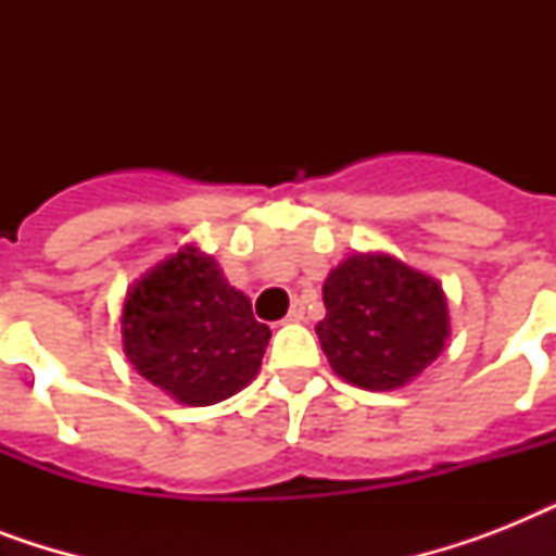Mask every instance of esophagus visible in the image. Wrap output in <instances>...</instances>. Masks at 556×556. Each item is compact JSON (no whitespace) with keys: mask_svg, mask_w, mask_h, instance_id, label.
<instances>
[{"mask_svg":"<svg viewBox=\"0 0 556 556\" xmlns=\"http://www.w3.org/2000/svg\"><path fill=\"white\" fill-rule=\"evenodd\" d=\"M288 323H300V320H305V300H294V303H291V308H288V317H286Z\"/></svg>","mask_w":556,"mask_h":556,"instance_id":"1","label":"esophagus"}]
</instances>
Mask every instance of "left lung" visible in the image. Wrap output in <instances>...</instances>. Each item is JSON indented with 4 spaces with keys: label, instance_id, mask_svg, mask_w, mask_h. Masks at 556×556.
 <instances>
[{
    "label": "left lung",
    "instance_id": "1",
    "mask_svg": "<svg viewBox=\"0 0 556 556\" xmlns=\"http://www.w3.org/2000/svg\"><path fill=\"white\" fill-rule=\"evenodd\" d=\"M317 338L340 378L371 392L401 389L441 355L447 296L389 253H352L323 282Z\"/></svg>",
    "mask_w": 556,
    "mask_h": 556
}]
</instances>
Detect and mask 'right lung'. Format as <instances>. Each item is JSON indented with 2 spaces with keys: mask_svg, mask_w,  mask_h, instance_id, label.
I'll list each match as a JSON object with an SVG mask.
<instances>
[{
  "mask_svg": "<svg viewBox=\"0 0 556 556\" xmlns=\"http://www.w3.org/2000/svg\"><path fill=\"white\" fill-rule=\"evenodd\" d=\"M124 352L178 404L210 406L256 378L270 329L199 248L150 268L124 300Z\"/></svg>",
  "mask_w": 556,
  "mask_h": 556,
  "instance_id": "add662e5",
  "label": "right lung"
}]
</instances>
